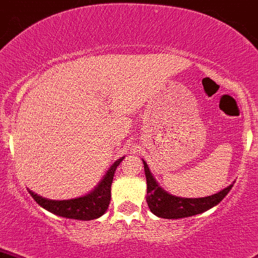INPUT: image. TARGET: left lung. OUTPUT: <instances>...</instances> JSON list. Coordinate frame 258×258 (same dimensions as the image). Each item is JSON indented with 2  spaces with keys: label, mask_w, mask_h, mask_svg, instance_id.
<instances>
[{
  "label": "left lung",
  "mask_w": 258,
  "mask_h": 258,
  "mask_svg": "<svg viewBox=\"0 0 258 258\" xmlns=\"http://www.w3.org/2000/svg\"><path fill=\"white\" fill-rule=\"evenodd\" d=\"M143 164H144V171L147 176L148 206L154 215L163 219H184V217L194 216V215L208 211L209 209L214 208L220 201H222V199L233 186V185H230L220 192L206 196V198H179V196L170 195L164 188L159 186L148 168V164L144 160H143Z\"/></svg>",
  "instance_id": "obj_1"
}]
</instances>
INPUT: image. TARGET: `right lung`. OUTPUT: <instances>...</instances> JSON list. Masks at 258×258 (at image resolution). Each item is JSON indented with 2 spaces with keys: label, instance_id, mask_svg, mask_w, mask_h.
<instances>
[{
  "label": "right lung",
  "instance_id": "right-lung-1",
  "mask_svg": "<svg viewBox=\"0 0 258 258\" xmlns=\"http://www.w3.org/2000/svg\"><path fill=\"white\" fill-rule=\"evenodd\" d=\"M123 158L118 159L110 169L108 170L105 176L102 181L94 187V190L90 191L87 195L82 198L71 199V200H49V199L42 198L37 194H30L39 206L46 209L47 211L57 215V216L66 217V219L82 220V221H89V220L98 219L107 211L110 203V188L113 182L114 172L116 166L123 161Z\"/></svg>",
  "mask_w": 258,
  "mask_h": 258
}]
</instances>
